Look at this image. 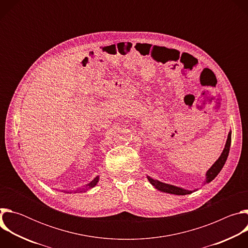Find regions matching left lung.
<instances>
[{"instance_id":"left-lung-1","label":"left lung","mask_w":248,"mask_h":248,"mask_svg":"<svg viewBox=\"0 0 248 248\" xmlns=\"http://www.w3.org/2000/svg\"><path fill=\"white\" fill-rule=\"evenodd\" d=\"M231 141H232V130H230L229 134H228V138L226 141V145L224 147V150L222 152V154L220 155V157L218 158V160L211 166V168L206 171L205 173V182L204 185L211 183L213 181L216 176L218 175V173L221 171V170L223 169L228 156H229V152H230V147H231ZM147 180L149 181V183L158 190L162 191V192H166V193H170V194H174V195H186V194H190L192 193V190H188L180 186H172V185H169V184H165L162 183L158 180H155L151 176L147 175Z\"/></svg>"}]
</instances>
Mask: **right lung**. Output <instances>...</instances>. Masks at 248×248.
Instances as JSON below:
<instances>
[{
	"label": "right lung",
	"instance_id": "right-lung-1",
	"mask_svg": "<svg viewBox=\"0 0 248 248\" xmlns=\"http://www.w3.org/2000/svg\"><path fill=\"white\" fill-rule=\"evenodd\" d=\"M99 180H100V176L99 175H97L96 178H94L89 184H87V185H85L83 187H80V188H78V189H76L75 190V192H85L86 190H88V189H90V188H92V187H94L98 183H99ZM65 192V191H64Z\"/></svg>",
	"mask_w": 248,
	"mask_h": 248
}]
</instances>
